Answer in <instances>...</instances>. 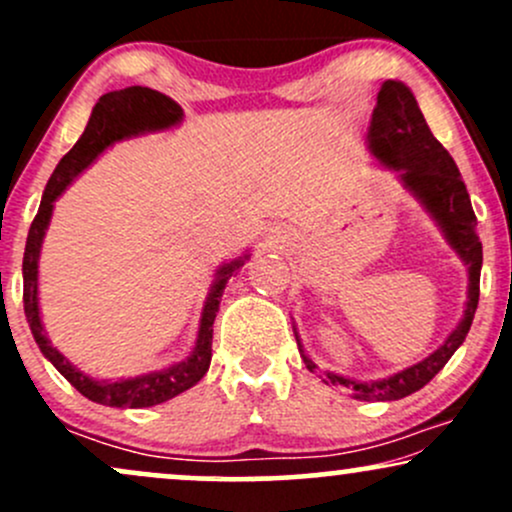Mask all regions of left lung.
<instances>
[{
	"label": "left lung",
	"instance_id": "1",
	"mask_svg": "<svg viewBox=\"0 0 512 512\" xmlns=\"http://www.w3.org/2000/svg\"><path fill=\"white\" fill-rule=\"evenodd\" d=\"M368 151L380 166L397 170V180L402 182L404 190L421 204V209L440 228L445 243L467 264L469 279L462 320L424 361L380 380L346 378L332 370H325L320 375L322 383L344 387L346 392H351V397L361 399V402H395V399L407 397L431 383L438 370L462 346L479 305V276L484 255H481L477 236V216H474L460 170L448 151L443 149V144L431 134L414 93L402 81L387 79L380 86L378 105H375L373 120L368 127ZM293 334H296V344L305 366L310 373H315L317 363L305 354L296 327H293Z\"/></svg>",
	"mask_w": 512,
	"mask_h": 512
}]
</instances>
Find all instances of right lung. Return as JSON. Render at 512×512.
I'll return each mask as SVG.
<instances>
[{"label": "right lung", "instance_id": "add662e5", "mask_svg": "<svg viewBox=\"0 0 512 512\" xmlns=\"http://www.w3.org/2000/svg\"><path fill=\"white\" fill-rule=\"evenodd\" d=\"M182 108L173 98L163 96V93L154 91L146 86H129L122 91H110L98 98L96 108H93L91 117L84 134L79 137L69 154L62 156L57 163L55 173L50 175L48 185H45L43 199H40L38 214L31 223L26 240V252H23V310H26L28 327H31L35 344L43 351V356L55 366L64 378L72 383L81 395L91 399V402L105 404V407L117 409H144L154 407V404L168 402V399L178 397L180 392L190 390L204 378L211 363V337H214V320L219 313V303L226 289L228 279L250 260V252L236 257L231 262H223L216 269L214 281H211L207 301H204L202 317H199V332L197 342L192 351L182 361L173 363V366L151 370V373L134 375V378H117V380H96L79 370L69 358L60 354L50 342L48 332L43 327V317H40V303H38V262L40 250H43V238L48 233L52 209L55 202L62 197L72 182L79 178L84 170L103 154L105 149L125 139L142 137V134L154 132H168V129L178 127L182 122Z\"/></svg>", "mask_w": 512, "mask_h": 512}]
</instances>
